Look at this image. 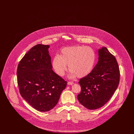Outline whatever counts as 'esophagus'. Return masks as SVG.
<instances>
[{"mask_svg":"<svg viewBox=\"0 0 134 134\" xmlns=\"http://www.w3.org/2000/svg\"><path fill=\"white\" fill-rule=\"evenodd\" d=\"M67 84L68 85H73L74 84V82H68Z\"/></svg>","mask_w":134,"mask_h":134,"instance_id":"34e87169","label":"esophagus"}]
</instances>
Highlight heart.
I'll use <instances>...</instances> for the list:
<instances>
[{
	"instance_id": "heart-1",
	"label": "heart",
	"mask_w": 134,
	"mask_h": 134,
	"mask_svg": "<svg viewBox=\"0 0 134 134\" xmlns=\"http://www.w3.org/2000/svg\"><path fill=\"white\" fill-rule=\"evenodd\" d=\"M96 58L95 51L89 47L75 46L65 47L61 50L59 56L53 58L52 66L59 76H64L68 65L71 71L69 78H83L91 73L96 63Z\"/></svg>"
}]
</instances>
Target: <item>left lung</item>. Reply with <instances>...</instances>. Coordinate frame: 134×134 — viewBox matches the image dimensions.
I'll list each match as a JSON object with an SVG mask.
<instances>
[{
  "instance_id": "obj_1",
  "label": "left lung",
  "mask_w": 134,
  "mask_h": 134,
  "mask_svg": "<svg viewBox=\"0 0 134 134\" xmlns=\"http://www.w3.org/2000/svg\"><path fill=\"white\" fill-rule=\"evenodd\" d=\"M116 60L105 47L98 49V61L91 73L80 79L81 91L77 96L80 103L89 109L103 106L113 95L120 81Z\"/></svg>"
}]
</instances>
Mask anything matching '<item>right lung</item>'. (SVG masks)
Returning a JSON list of instances; mask_svg holds the SVG:
<instances>
[{"instance_id": "right-lung-1", "label": "right lung", "mask_w": 134, "mask_h": 134, "mask_svg": "<svg viewBox=\"0 0 134 134\" xmlns=\"http://www.w3.org/2000/svg\"><path fill=\"white\" fill-rule=\"evenodd\" d=\"M49 45L38 44L28 51L18 67L20 95L32 108L48 111L57 104L67 82L52 70Z\"/></svg>"}]
</instances>
